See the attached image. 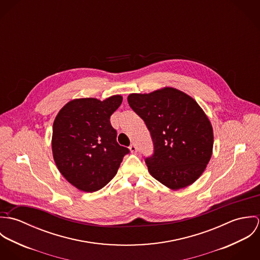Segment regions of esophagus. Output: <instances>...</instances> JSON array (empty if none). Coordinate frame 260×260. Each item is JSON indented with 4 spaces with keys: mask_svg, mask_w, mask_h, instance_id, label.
<instances>
[{
    "mask_svg": "<svg viewBox=\"0 0 260 260\" xmlns=\"http://www.w3.org/2000/svg\"><path fill=\"white\" fill-rule=\"evenodd\" d=\"M129 148H130V151H131L132 153H135V152L137 151V147H136V145H135V144H131Z\"/></svg>",
    "mask_w": 260,
    "mask_h": 260,
    "instance_id": "obj_1",
    "label": "esophagus"
}]
</instances>
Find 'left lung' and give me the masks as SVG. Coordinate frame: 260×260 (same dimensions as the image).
<instances>
[{
	"label": "left lung",
	"instance_id": "left-lung-1",
	"mask_svg": "<svg viewBox=\"0 0 260 260\" xmlns=\"http://www.w3.org/2000/svg\"><path fill=\"white\" fill-rule=\"evenodd\" d=\"M128 103L151 135L154 151L145 158L150 174L174 190L196 181L213 148L212 126L196 101L177 89L164 88L130 94Z\"/></svg>",
	"mask_w": 260,
	"mask_h": 260
}]
</instances>
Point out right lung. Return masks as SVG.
<instances>
[{
    "instance_id": "add662e5",
    "label": "right lung",
    "mask_w": 260,
    "mask_h": 260,
    "mask_svg": "<svg viewBox=\"0 0 260 260\" xmlns=\"http://www.w3.org/2000/svg\"><path fill=\"white\" fill-rule=\"evenodd\" d=\"M122 103L119 95L100 101L82 98L67 103L53 124L52 150L61 174L76 188L94 192L116 175L130 152L116 140L110 117Z\"/></svg>"
}]
</instances>
